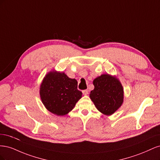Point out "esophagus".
I'll return each mask as SVG.
<instances>
[{
  "label": "esophagus",
  "mask_w": 160,
  "mask_h": 160,
  "mask_svg": "<svg viewBox=\"0 0 160 160\" xmlns=\"http://www.w3.org/2000/svg\"><path fill=\"white\" fill-rule=\"evenodd\" d=\"M82 92H83V95H88V93H89V91L88 90V89H86V90H83L82 91Z\"/></svg>",
  "instance_id": "34e87169"
}]
</instances>
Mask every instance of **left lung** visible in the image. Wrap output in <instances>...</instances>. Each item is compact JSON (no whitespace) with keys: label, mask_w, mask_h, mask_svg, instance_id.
Masks as SVG:
<instances>
[{"label":"left lung","mask_w":160,"mask_h":160,"mask_svg":"<svg viewBox=\"0 0 160 160\" xmlns=\"http://www.w3.org/2000/svg\"><path fill=\"white\" fill-rule=\"evenodd\" d=\"M95 88L90 93V98L100 112L109 115L122 105L123 89L115 77L108 74L97 77L93 81Z\"/></svg>","instance_id":"obj_1"}]
</instances>
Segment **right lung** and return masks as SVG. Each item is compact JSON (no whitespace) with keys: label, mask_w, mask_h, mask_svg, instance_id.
I'll return each mask as SVG.
<instances>
[{"label":"right lung","mask_w":160,"mask_h":160,"mask_svg":"<svg viewBox=\"0 0 160 160\" xmlns=\"http://www.w3.org/2000/svg\"><path fill=\"white\" fill-rule=\"evenodd\" d=\"M42 103L50 112L57 115L68 113L82 96L77 89V81L64 72H50L42 81L40 88Z\"/></svg>","instance_id":"1"}]
</instances>
